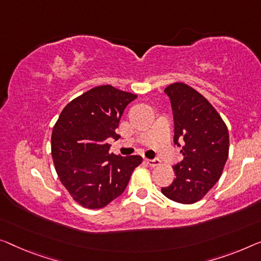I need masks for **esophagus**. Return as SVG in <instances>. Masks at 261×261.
<instances>
[{"label": "esophagus", "mask_w": 261, "mask_h": 261, "mask_svg": "<svg viewBox=\"0 0 261 261\" xmlns=\"http://www.w3.org/2000/svg\"><path fill=\"white\" fill-rule=\"evenodd\" d=\"M145 163L151 168H155V166H158L161 164V162H159V159H145Z\"/></svg>", "instance_id": "1"}]
</instances>
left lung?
I'll return each instance as SVG.
<instances>
[{
	"label": "left lung",
	"instance_id": "obj_1",
	"mask_svg": "<svg viewBox=\"0 0 261 261\" xmlns=\"http://www.w3.org/2000/svg\"><path fill=\"white\" fill-rule=\"evenodd\" d=\"M164 92L172 107L173 142L181 147L184 158L174 165L176 178L172 184L162 188V193L177 203L193 204L223 173L230 147L228 130L211 103L188 84H170Z\"/></svg>",
	"mask_w": 261,
	"mask_h": 261
}]
</instances>
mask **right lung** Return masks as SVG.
I'll return each instance as SVG.
<instances>
[{"mask_svg": "<svg viewBox=\"0 0 261 261\" xmlns=\"http://www.w3.org/2000/svg\"><path fill=\"white\" fill-rule=\"evenodd\" d=\"M134 93L100 85L72 99L61 112L51 136V154L60 180L87 208H102L126 189L141 155H116L109 138L116 134Z\"/></svg>", "mask_w": 261, "mask_h": 261, "instance_id": "right-lung-1", "label": "right lung"}]
</instances>
